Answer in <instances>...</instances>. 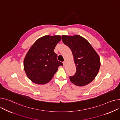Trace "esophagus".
Returning a JSON list of instances; mask_svg holds the SVG:
<instances>
[{
  "instance_id": "obj_1",
  "label": "esophagus",
  "mask_w": 120,
  "mask_h": 120,
  "mask_svg": "<svg viewBox=\"0 0 120 120\" xmlns=\"http://www.w3.org/2000/svg\"><path fill=\"white\" fill-rule=\"evenodd\" d=\"M63 65H64V66H65V65H66V61H64V62H63Z\"/></svg>"
}]
</instances>
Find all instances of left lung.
Here are the masks:
<instances>
[{
    "label": "left lung",
    "mask_w": 120,
    "mask_h": 120,
    "mask_svg": "<svg viewBox=\"0 0 120 120\" xmlns=\"http://www.w3.org/2000/svg\"><path fill=\"white\" fill-rule=\"evenodd\" d=\"M62 41L72 52L76 72L69 77L72 83L78 86H83L92 82L98 73L100 60L98 54L90 43L83 37L63 35Z\"/></svg>",
    "instance_id": "8db88e82"
}]
</instances>
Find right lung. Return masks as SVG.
Here are the masks:
<instances>
[{
  "label": "right lung",
  "instance_id": "add662e5",
  "mask_svg": "<svg viewBox=\"0 0 120 120\" xmlns=\"http://www.w3.org/2000/svg\"><path fill=\"white\" fill-rule=\"evenodd\" d=\"M61 40L59 35L44 36L32 45L23 60V68L30 81L37 84L49 82L63 63L57 60L54 52Z\"/></svg>",
  "mask_w": 120,
  "mask_h": 120
}]
</instances>
